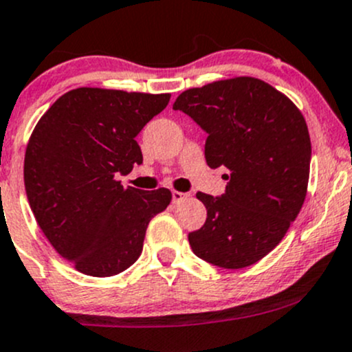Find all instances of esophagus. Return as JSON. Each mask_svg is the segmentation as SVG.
<instances>
[{
    "mask_svg": "<svg viewBox=\"0 0 352 352\" xmlns=\"http://www.w3.org/2000/svg\"><path fill=\"white\" fill-rule=\"evenodd\" d=\"M173 203H179L183 201V199L188 198V192H181V191H173Z\"/></svg>",
    "mask_w": 352,
    "mask_h": 352,
    "instance_id": "34e87169",
    "label": "esophagus"
}]
</instances>
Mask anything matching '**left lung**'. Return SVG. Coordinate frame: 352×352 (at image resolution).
Returning a JSON list of instances; mask_svg holds the SVG:
<instances>
[{"label":"left lung","instance_id":"obj_1","mask_svg":"<svg viewBox=\"0 0 352 352\" xmlns=\"http://www.w3.org/2000/svg\"><path fill=\"white\" fill-rule=\"evenodd\" d=\"M206 132L205 160L226 171L221 196L196 192L205 225L191 250L221 268H245L280 243L307 192L311 138L300 111L263 80L236 77L190 89L173 104Z\"/></svg>","mask_w":352,"mask_h":352}]
</instances>
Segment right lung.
<instances>
[{
	"instance_id": "obj_1",
	"label": "right lung",
	"mask_w": 352,
	"mask_h": 352,
	"mask_svg": "<svg viewBox=\"0 0 352 352\" xmlns=\"http://www.w3.org/2000/svg\"><path fill=\"white\" fill-rule=\"evenodd\" d=\"M169 94L75 89L36 124L25 154V190L36 223L78 272L111 277L139 258L146 228L171 191L124 188L117 176L141 164L135 142Z\"/></svg>"
}]
</instances>
